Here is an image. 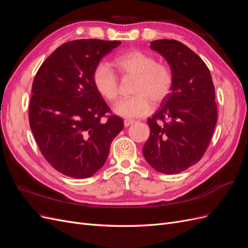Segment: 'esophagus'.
Instances as JSON below:
<instances>
[{"instance_id": "esophagus-1", "label": "esophagus", "mask_w": 248, "mask_h": 248, "mask_svg": "<svg viewBox=\"0 0 248 248\" xmlns=\"http://www.w3.org/2000/svg\"><path fill=\"white\" fill-rule=\"evenodd\" d=\"M133 123H134L133 120H128V119L124 120V126H125V127H128V126H130V125L133 124Z\"/></svg>"}]
</instances>
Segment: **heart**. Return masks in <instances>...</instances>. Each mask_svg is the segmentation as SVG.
Listing matches in <instances>:
<instances>
[{"instance_id":"obj_1","label":"heart","mask_w":248,"mask_h":248,"mask_svg":"<svg viewBox=\"0 0 248 248\" xmlns=\"http://www.w3.org/2000/svg\"><path fill=\"white\" fill-rule=\"evenodd\" d=\"M114 66L123 78H132L130 98L119 101L114 107L116 115L132 119L146 116L152 104L157 106L169 96L172 87V73L170 67L139 49H132L118 56ZM94 86L104 99L112 102L118 98L119 80L106 63L96 66L93 72Z\"/></svg>"}]
</instances>
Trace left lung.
Segmentation results:
<instances>
[{
  "label": "left lung",
  "instance_id": "1",
  "mask_svg": "<svg viewBox=\"0 0 248 248\" xmlns=\"http://www.w3.org/2000/svg\"><path fill=\"white\" fill-rule=\"evenodd\" d=\"M172 73L170 93L148 119L150 137L145 159L162 174H178L198 163L211 140L217 122L215 89L204 61L177 40L151 42Z\"/></svg>",
  "mask_w": 248,
  "mask_h": 248
}]
</instances>
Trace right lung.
I'll return each instance as SVG.
<instances>
[{
    "label": "right lung",
    "mask_w": 248,
    "mask_h": 248,
    "mask_svg": "<svg viewBox=\"0 0 248 248\" xmlns=\"http://www.w3.org/2000/svg\"><path fill=\"white\" fill-rule=\"evenodd\" d=\"M121 41L80 39L59 46L37 71L29 120L41 153L61 174L93 176L106 162L123 120L110 112L93 82L100 60Z\"/></svg>",
    "instance_id": "obj_1"
}]
</instances>
